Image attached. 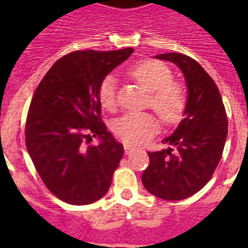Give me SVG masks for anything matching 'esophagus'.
<instances>
[{
  "label": "esophagus",
  "instance_id": "obj_1",
  "mask_svg": "<svg viewBox=\"0 0 248 248\" xmlns=\"http://www.w3.org/2000/svg\"><path fill=\"white\" fill-rule=\"evenodd\" d=\"M124 154H126V155H131L132 152H133L134 150H136V147H133V146H132V145H128V144L124 145Z\"/></svg>",
  "mask_w": 248,
  "mask_h": 248
}]
</instances>
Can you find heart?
<instances>
[{
  "instance_id": "b5f03b06",
  "label": "heart",
  "mask_w": 248,
  "mask_h": 248,
  "mask_svg": "<svg viewBox=\"0 0 248 248\" xmlns=\"http://www.w3.org/2000/svg\"><path fill=\"white\" fill-rule=\"evenodd\" d=\"M129 76L150 92L149 104L156 110L166 124H174L181 119L187 104L185 89L172 82L170 69L158 61H142L129 71ZM117 80L107 76L98 87L102 107L112 109L116 103ZM158 120L150 112H126L114 122V132L122 141L142 144L157 133Z\"/></svg>"
}]
</instances>
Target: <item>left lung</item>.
<instances>
[{"label":"left lung","instance_id":"8db88e82","mask_svg":"<svg viewBox=\"0 0 248 248\" xmlns=\"http://www.w3.org/2000/svg\"><path fill=\"white\" fill-rule=\"evenodd\" d=\"M155 59L176 64L187 87L184 119L171 136L162 140L168 149L147 152L149 167L141 175L145 188L164 201H181L209 182L222 157L228 120L221 93L201 64L179 52Z\"/></svg>","mask_w":248,"mask_h":248}]
</instances>
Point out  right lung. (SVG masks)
<instances>
[{"label":"right lung","instance_id":"1","mask_svg":"<svg viewBox=\"0 0 248 248\" xmlns=\"http://www.w3.org/2000/svg\"><path fill=\"white\" fill-rule=\"evenodd\" d=\"M133 51L71 52L34 91L25 128L27 152L47 189L64 202L92 204L111 185L124 145L102 122L98 87ZM92 138L98 145H86Z\"/></svg>","mask_w":248,"mask_h":248}]
</instances>
